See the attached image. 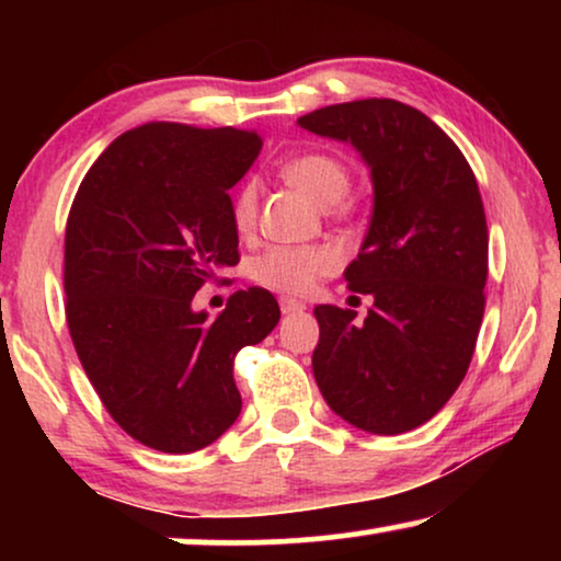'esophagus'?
Returning <instances> with one entry per match:
<instances>
[{"instance_id":"34e87169","label":"esophagus","mask_w":561,"mask_h":561,"mask_svg":"<svg viewBox=\"0 0 561 561\" xmlns=\"http://www.w3.org/2000/svg\"><path fill=\"white\" fill-rule=\"evenodd\" d=\"M304 309H306L304 301H296V298H280V311L283 313H298Z\"/></svg>"}]
</instances>
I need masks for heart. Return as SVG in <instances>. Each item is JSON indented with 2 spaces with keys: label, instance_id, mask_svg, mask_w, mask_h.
Returning a JSON list of instances; mask_svg holds the SVG:
<instances>
[{
  "label": "heart",
  "instance_id": "obj_1",
  "mask_svg": "<svg viewBox=\"0 0 561 561\" xmlns=\"http://www.w3.org/2000/svg\"><path fill=\"white\" fill-rule=\"evenodd\" d=\"M283 175L294 186L317 202L319 206H329L347 194L350 171L340 158L329 152H304L286 163ZM232 227L240 234H248L255 227L257 217V186L252 181L242 183L232 196L229 206ZM340 267V252L327 244H275L257 255L250 265V275L257 286L278 294L298 296L306 294L321 275L334 273Z\"/></svg>",
  "mask_w": 561,
  "mask_h": 561
}]
</instances>
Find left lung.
Wrapping results in <instances>:
<instances>
[{
	"mask_svg": "<svg viewBox=\"0 0 561 561\" xmlns=\"http://www.w3.org/2000/svg\"><path fill=\"white\" fill-rule=\"evenodd\" d=\"M352 142L370 165L375 206L347 288L370 294L365 321L317 306L313 378L336 416L403 434L436 416L472 363L485 313L488 221L462 150L396 99H359L298 117Z\"/></svg>",
	"mask_w": 561,
	"mask_h": 561,
	"instance_id": "1",
	"label": "left lung"
}]
</instances>
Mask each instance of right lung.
<instances>
[{"label":"right lung","instance_id":"right-lung-1","mask_svg":"<svg viewBox=\"0 0 561 561\" xmlns=\"http://www.w3.org/2000/svg\"><path fill=\"white\" fill-rule=\"evenodd\" d=\"M255 129L148 122L83 175L66 221V321L110 416L145 447L188 455L240 416L234 355L280 319L271 290H237L217 319L196 290L240 263L229 188Z\"/></svg>","mask_w":561,"mask_h":561}]
</instances>
